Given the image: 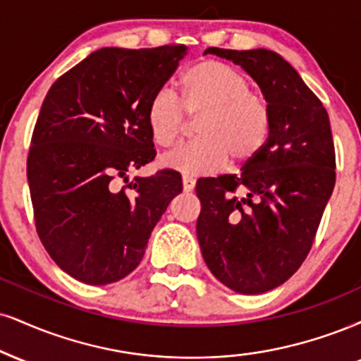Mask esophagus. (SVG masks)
Returning a JSON list of instances; mask_svg holds the SVG:
<instances>
[{
    "label": "esophagus",
    "mask_w": 361,
    "mask_h": 361,
    "mask_svg": "<svg viewBox=\"0 0 361 361\" xmlns=\"http://www.w3.org/2000/svg\"><path fill=\"white\" fill-rule=\"evenodd\" d=\"M195 185H197V180H195L193 176H183V190L185 192H192L195 188Z\"/></svg>",
    "instance_id": "34e87169"
}]
</instances>
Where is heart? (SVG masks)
Masks as SVG:
<instances>
[{
	"label": "heart",
	"instance_id": "b5f03b06",
	"mask_svg": "<svg viewBox=\"0 0 361 361\" xmlns=\"http://www.w3.org/2000/svg\"><path fill=\"white\" fill-rule=\"evenodd\" d=\"M185 111L200 114L197 139L181 142L163 156L164 166L186 176L216 171L227 163L254 156L271 131V107L262 94L232 65L203 60L186 68L180 79V97L168 87L156 90L147 106V126L154 145L169 147L186 124Z\"/></svg>",
	"mask_w": 361,
	"mask_h": 361
}]
</instances>
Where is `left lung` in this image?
Returning a JSON list of instances; mask_svg holds the SVG:
<instances>
[{
    "label": "left lung",
    "mask_w": 361,
    "mask_h": 361,
    "mask_svg": "<svg viewBox=\"0 0 361 361\" xmlns=\"http://www.w3.org/2000/svg\"><path fill=\"white\" fill-rule=\"evenodd\" d=\"M214 54L240 65L271 107V131L240 175L200 178L197 237L216 279L240 294H262L289 279L310 254L336 180L323 104L279 54L266 49Z\"/></svg>",
    "instance_id": "left-lung-1"
}]
</instances>
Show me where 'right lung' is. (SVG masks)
<instances>
[{"mask_svg":"<svg viewBox=\"0 0 361 361\" xmlns=\"http://www.w3.org/2000/svg\"><path fill=\"white\" fill-rule=\"evenodd\" d=\"M188 51L185 45L101 49L59 77L35 124L27 176L35 225L55 264L90 286L131 274L181 175L161 169L116 188L153 161L147 106Z\"/></svg>","mask_w":361,"mask_h":361,"instance_id":"1","label":"right lung"}]
</instances>
